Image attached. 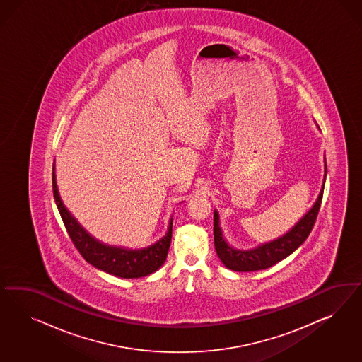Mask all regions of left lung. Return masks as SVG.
<instances>
[{
	"label": "left lung",
	"instance_id": "left-lung-1",
	"mask_svg": "<svg viewBox=\"0 0 362 362\" xmlns=\"http://www.w3.org/2000/svg\"><path fill=\"white\" fill-rule=\"evenodd\" d=\"M325 177H327V163H325L324 183L316 203L301 219L298 220V223L292 230L280 236L279 239L268 241L250 251L232 248L230 244L223 239V233L219 227V214L218 211H215L214 212V240H215V250L223 264L236 272H252V271L269 268L274 264L281 262L291 253L295 252L297 248L307 240L310 230L316 223L318 209L321 206L322 194H324Z\"/></svg>",
	"mask_w": 362,
	"mask_h": 362
}]
</instances>
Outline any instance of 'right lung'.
Instances as JSON below:
<instances>
[{"label":"right lung","mask_w":362,"mask_h":362,"mask_svg":"<svg viewBox=\"0 0 362 362\" xmlns=\"http://www.w3.org/2000/svg\"><path fill=\"white\" fill-rule=\"evenodd\" d=\"M53 194L55 204L64 220L66 230L76 245L82 257L88 263L94 265L106 274H114L122 279H138L151 274L159 269L165 262L168 248L173 236V219L170 221L168 232L165 238L156 241L153 245L143 250H130L105 244L94 239L77 220L67 211L55 183L54 168H53Z\"/></svg>","instance_id":"1"}]
</instances>
